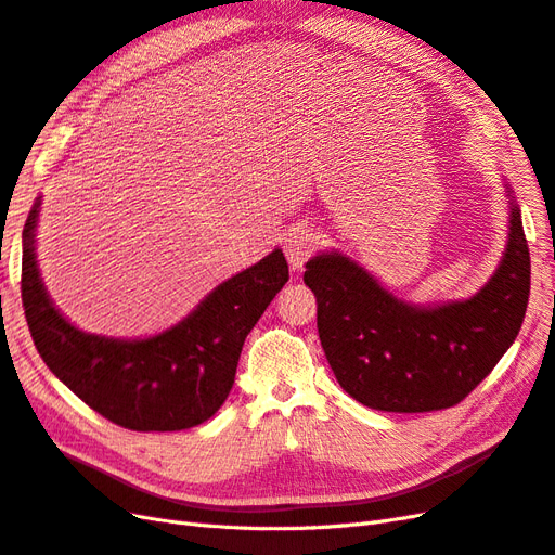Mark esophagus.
Here are the masks:
<instances>
[{
    "mask_svg": "<svg viewBox=\"0 0 555 555\" xmlns=\"http://www.w3.org/2000/svg\"><path fill=\"white\" fill-rule=\"evenodd\" d=\"M315 248H319V236L307 228H293L288 230L286 240H283V250H286V258L295 272L305 267V262L315 253Z\"/></svg>",
    "mask_w": 555,
    "mask_h": 555,
    "instance_id": "obj_1",
    "label": "esophagus"
}]
</instances>
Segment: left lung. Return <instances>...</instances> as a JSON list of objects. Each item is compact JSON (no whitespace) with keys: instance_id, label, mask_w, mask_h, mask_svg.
I'll use <instances>...</instances> for the list:
<instances>
[{"instance_id":"1","label":"left lung","mask_w":555,"mask_h":555,"mask_svg":"<svg viewBox=\"0 0 555 555\" xmlns=\"http://www.w3.org/2000/svg\"><path fill=\"white\" fill-rule=\"evenodd\" d=\"M305 283L319 305V337L339 386L378 411L423 414L463 402L518 337L530 297V250L512 209L504 260L465 302H400L348 258L315 256Z\"/></svg>"}]
</instances>
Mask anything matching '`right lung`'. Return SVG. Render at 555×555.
I'll return each instance as SVG.
<instances>
[{
  "label": "right lung",
  "instance_id": "right-lung-1",
  "mask_svg": "<svg viewBox=\"0 0 555 555\" xmlns=\"http://www.w3.org/2000/svg\"><path fill=\"white\" fill-rule=\"evenodd\" d=\"M39 202L23 230L21 295L41 360L76 398L134 433H171L209 421L228 400L253 325L286 286L288 262L274 250L232 276L183 323L141 341L86 335L43 291L35 260Z\"/></svg>",
  "mask_w": 555,
  "mask_h": 555
}]
</instances>
